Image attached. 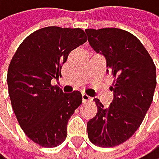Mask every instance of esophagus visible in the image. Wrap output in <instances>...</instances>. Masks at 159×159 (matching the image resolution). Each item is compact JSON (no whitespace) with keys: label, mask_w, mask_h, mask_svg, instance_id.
Returning <instances> with one entry per match:
<instances>
[{"label":"esophagus","mask_w":159,"mask_h":159,"mask_svg":"<svg viewBox=\"0 0 159 159\" xmlns=\"http://www.w3.org/2000/svg\"><path fill=\"white\" fill-rule=\"evenodd\" d=\"M90 100H92V98H90L89 95H86V93H82V101H83L84 103H85V102H89Z\"/></svg>","instance_id":"esophagus-1"}]
</instances>
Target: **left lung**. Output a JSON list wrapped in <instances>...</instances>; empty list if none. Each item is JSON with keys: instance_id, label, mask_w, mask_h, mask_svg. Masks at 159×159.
Returning a JSON list of instances; mask_svg holds the SVG:
<instances>
[{"instance_id": "1", "label": "left lung", "mask_w": 159, "mask_h": 159, "mask_svg": "<svg viewBox=\"0 0 159 159\" xmlns=\"http://www.w3.org/2000/svg\"><path fill=\"white\" fill-rule=\"evenodd\" d=\"M87 39L106 59L107 72L115 78L111 104L105 108L98 99V112L87 123L89 141L108 148L123 144L141 126L153 100L156 67L143 43L118 28L86 29Z\"/></svg>"}]
</instances>
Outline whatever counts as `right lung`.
Masks as SVG:
<instances>
[{
    "mask_svg": "<svg viewBox=\"0 0 159 159\" xmlns=\"http://www.w3.org/2000/svg\"><path fill=\"white\" fill-rule=\"evenodd\" d=\"M80 28L46 27L30 34L12 57L7 83L18 124L35 144L54 148L66 139V126L82 103L79 90L66 93L51 80L61 77L67 56L86 41Z\"/></svg>",
    "mask_w": 159,
    "mask_h": 159,
    "instance_id": "right-lung-1",
    "label": "right lung"
}]
</instances>
